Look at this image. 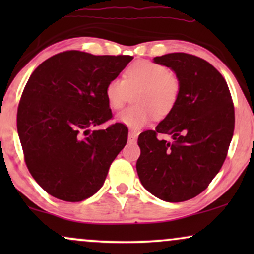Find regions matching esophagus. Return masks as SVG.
Here are the masks:
<instances>
[{
	"label": "esophagus",
	"instance_id": "obj_1",
	"mask_svg": "<svg viewBox=\"0 0 254 254\" xmlns=\"http://www.w3.org/2000/svg\"><path fill=\"white\" fill-rule=\"evenodd\" d=\"M137 138V133H135V131H129V134H128V141L129 142H135Z\"/></svg>",
	"mask_w": 254,
	"mask_h": 254
}]
</instances>
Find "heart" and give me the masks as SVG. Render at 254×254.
<instances>
[{"label":"heart","mask_w":254,"mask_h":254,"mask_svg":"<svg viewBox=\"0 0 254 254\" xmlns=\"http://www.w3.org/2000/svg\"><path fill=\"white\" fill-rule=\"evenodd\" d=\"M182 83L178 76L165 65L156 62L137 61L128 67L123 78H112L105 88V97L111 109L119 110L129 92L136 105L117 114L116 120L131 129H140L150 124L155 116L162 119L171 113L178 102Z\"/></svg>","instance_id":"b5f03b06"}]
</instances>
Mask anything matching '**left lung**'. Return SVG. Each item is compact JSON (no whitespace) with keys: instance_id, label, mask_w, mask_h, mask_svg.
I'll use <instances>...</instances> for the list:
<instances>
[{"instance_id":"1","label":"left lung","mask_w":254,"mask_h":254,"mask_svg":"<svg viewBox=\"0 0 254 254\" xmlns=\"http://www.w3.org/2000/svg\"><path fill=\"white\" fill-rule=\"evenodd\" d=\"M154 62L175 71L182 90L171 113L138 136L136 171L152 195L182 202L203 192L221 170L234 135L235 109L223 76L203 59L170 53ZM158 132L174 141L158 140Z\"/></svg>"}]
</instances>
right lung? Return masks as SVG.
<instances>
[{
  "instance_id": "add662e5",
  "label": "right lung",
  "mask_w": 254,
  "mask_h": 254,
  "mask_svg": "<svg viewBox=\"0 0 254 254\" xmlns=\"http://www.w3.org/2000/svg\"><path fill=\"white\" fill-rule=\"evenodd\" d=\"M133 60L129 55L67 51L44 61L20 97L17 130L27 169L52 196L78 202L98 192L110 165L127 143L114 124L105 88Z\"/></svg>"
}]
</instances>
